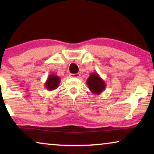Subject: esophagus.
Instances as JSON below:
<instances>
[{
  "instance_id": "34e87169",
  "label": "esophagus",
  "mask_w": 154,
  "mask_h": 154,
  "mask_svg": "<svg viewBox=\"0 0 154 154\" xmlns=\"http://www.w3.org/2000/svg\"><path fill=\"white\" fill-rule=\"evenodd\" d=\"M81 74L80 73H71L70 74V77L71 78H79Z\"/></svg>"
}]
</instances>
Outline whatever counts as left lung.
Listing matches in <instances>:
<instances>
[{"label":"left lung","instance_id":"left-lung-1","mask_svg":"<svg viewBox=\"0 0 154 154\" xmlns=\"http://www.w3.org/2000/svg\"><path fill=\"white\" fill-rule=\"evenodd\" d=\"M87 85L90 91L95 94H101L106 88V83L97 73H90L87 80Z\"/></svg>","mask_w":154,"mask_h":154}]
</instances>
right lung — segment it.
Returning <instances> with one entry per match:
<instances>
[{"label": "right lung", "instance_id": "1", "mask_svg": "<svg viewBox=\"0 0 154 154\" xmlns=\"http://www.w3.org/2000/svg\"><path fill=\"white\" fill-rule=\"evenodd\" d=\"M61 81L60 78L57 76V75H54V73L50 74L49 76L48 77L47 81L45 83V88L48 90H54L58 88L59 85H60Z\"/></svg>", "mask_w": 154, "mask_h": 154}]
</instances>
